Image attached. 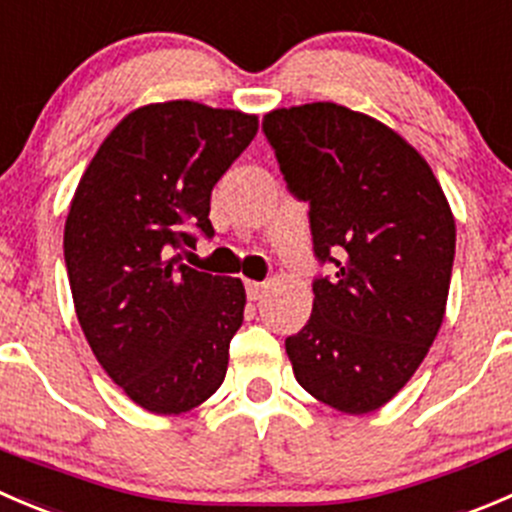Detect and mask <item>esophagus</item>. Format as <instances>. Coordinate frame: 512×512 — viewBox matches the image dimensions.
I'll use <instances>...</instances> for the list:
<instances>
[{
    "mask_svg": "<svg viewBox=\"0 0 512 512\" xmlns=\"http://www.w3.org/2000/svg\"><path fill=\"white\" fill-rule=\"evenodd\" d=\"M245 290H247V297H250V300H262V295H265V290H267V285L265 282H255V280H247L245 282Z\"/></svg>",
    "mask_w": 512,
    "mask_h": 512,
    "instance_id": "1",
    "label": "esophagus"
}]
</instances>
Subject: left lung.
I'll list each match as a JSON object with an SVG mask.
<instances>
[{"mask_svg": "<svg viewBox=\"0 0 512 512\" xmlns=\"http://www.w3.org/2000/svg\"><path fill=\"white\" fill-rule=\"evenodd\" d=\"M262 130L287 185L310 202L312 315L285 350L297 382L347 415L382 408L438 337L455 217L425 157L388 124L335 102L272 109Z\"/></svg>", "mask_w": 512, "mask_h": 512, "instance_id": "1", "label": "left lung"}]
</instances>
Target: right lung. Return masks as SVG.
<instances>
[{
  "label": "right lung",
  "instance_id": "right-lung-1",
  "mask_svg": "<svg viewBox=\"0 0 512 512\" xmlns=\"http://www.w3.org/2000/svg\"><path fill=\"white\" fill-rule=\"evenodd\" d=\"M257 114L192 99L132 109L84 170L64 222L74 310L124 395L182 415L217 393L242 325L245 285L180 265L212 235L210 195L257 135Z\"/></svg>",
  "mask_w": 512,
  "mask_h": 512
}]
</instances>
